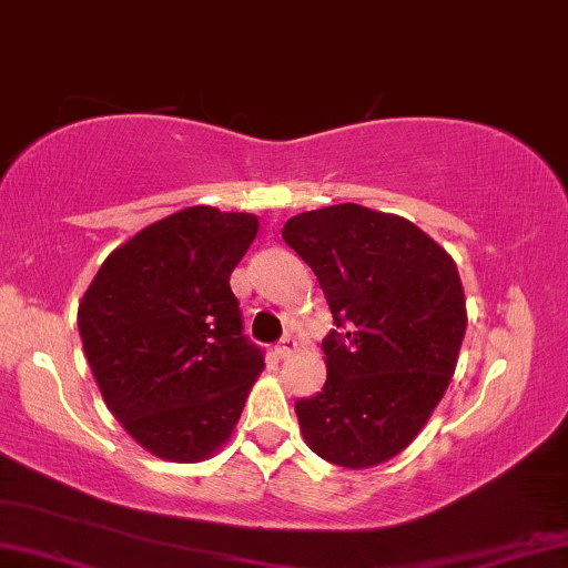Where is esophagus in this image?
<instances>
[{
    "label": "esophagus",
    "instance_id": "obj_1",
    "mask_svg": "<svg viewBox=\"0 0 568 568\" xmlns=\"http://www.w3.org/2000/svg\"><path fill=\"white\" fill-rule=\"evenodd\" d=\"M294 351H297V341H294L292 335H286V338H282L274 345V353L278 358H290Z\"/></svg>",
    "mask_w": 568,
    "mask_h": 568
}]
</instances>
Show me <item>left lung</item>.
I'll use <instances>...</instances> for the list:
<instances>
[{
	"label": "left lung",
	"mask_w": 568,
	"mask_h": 568,
	"mask_svg": "<svg viewBox=\"0 0 568 568\" xmlns=\"http://www.w3.org/2000/svg\"><path fill=\"white\" fill-rule=\"evenodd\" d=\"M282 237L315 271L335 323L323 392L294 402L304 440L345 468L382 464L415 440L454 376L458 268L409 220L351 202L286 220Z\"/></svg>",
	"instance_id": "8db88e82"
}]
</instances>
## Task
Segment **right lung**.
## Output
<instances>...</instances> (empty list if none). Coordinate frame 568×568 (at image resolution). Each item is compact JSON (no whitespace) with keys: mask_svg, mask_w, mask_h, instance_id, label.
Here are the masks:
<instances>
[{"mask_svg":"<svg viewBox=\"0 0 568 568\" xmlns=\"http://www.w3.org/2000/svg\"><path fill=\"white\" fill-rule=\"evenodd\" d=\"M256 233L245 212L179 210L112 251L79 304L106 407L159 458L215 454L264 368L230 290Z\"/></svg>","mask_w":568,"mask_h":568,"instance_id":"right-lung-1","label":"right lung"}]
</instances>
